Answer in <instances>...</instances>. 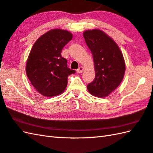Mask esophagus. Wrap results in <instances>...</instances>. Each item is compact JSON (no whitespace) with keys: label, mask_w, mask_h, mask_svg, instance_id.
<instances>
[{"label":"esophagus","mask_w":153,"mask_h":153,"mask_svg":"<svg viewBox=\"0 0 153 153\" xmlns=\"http://www.w3.org/2000/svg\"><path fill=\"white\" fill-rule=\"evenodd\" d=\"M83 71H84V68H83V66H80L79 68L77 70V73H82Z\"/></svg>","instance_id":"esophagus-1"}]
</instances>
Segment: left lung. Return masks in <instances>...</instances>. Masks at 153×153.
<instances>
[{
    "mask_svg": "<svg viewBox=\"0 0 153 153\" xmlns=\"http://www.w3.org/2000/svg\"><path fill=\"white\" fill-rule=\"evenodd\" d=\"M83 37L93 54L95 69V78L87 89L94 97H105L123 79L126 68L123 53L113 39L100 30L85 31Z\"/></svg>",
    "mask_w": 153,
    "mask_h": 153,
    "instance_id": "1",
    "label": "left lung"
}]
</instances>
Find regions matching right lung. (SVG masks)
Masks as SVG:
<instances>
[{
  "mask_svg": "<svg viewBox=\"0 0 153 153\" xmlns=\"http://www.w3.org/2000/svg\"><path fill=\"white\" fill-rule=\"evenodd\" d=\"M70 32L49 30L39 38L32 48L27 61L26 72L36 90L46 97H55L65 91L68 77L76 71L67 66L62 57L63 48L72 40Z\"/></svg>",
  "mask_w": 153,
  "mask_h": 153,
  "instance_id": "right-lung-1",
  "label": "right lung"
}]
</instances>
